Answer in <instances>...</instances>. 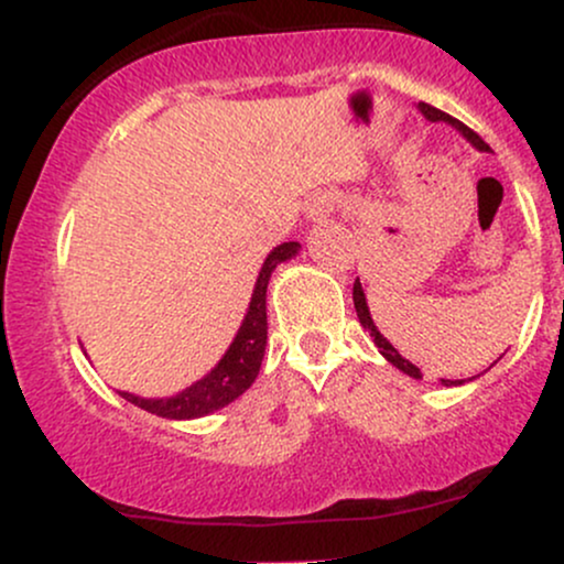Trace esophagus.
<instances>
[{"label":"esophagus","mask_w":564,"mask_h":564,"mask_svg":"<svg viewBox=\"0 0 564 564\" xmlns=\"http://www.w3.org/2000/svg\"><path fill=\"white\" fill-rule=\"evenodd\" d=\"M339 212V200L334 196H315L310 198L307 204V217L313 219V223H321V219H326L328 215H336Z\"/></svg>","instance_id":"esophagus-1"}]
</instances>
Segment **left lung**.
<instances>
[{"label":"left lung","mask_w":564,"mask_h":564,"mask_svg":"<svg viewBox=\"0 0 564 564\" xmlns=\"http://www.w3.org/2000/svg\"><path fill=\"white\" fill-rule=\"evenodd\" d=\"M419 111H422V116L426 121H445V124H451L453 129H456V132H462L464 138H467L471 145L477 148V151H490V145L488 142H485L480 134L477 132H471V129L467 127V124H462V121L458 119H453V116H448L445 111H440V108H435V106H426V102H419ZM352 302H355V313H358V321H360V326L366 328V332H371V336H373V345L379 347V352L384 355L387 360H390V364L394 366V368H400V371L403 373H408V377H413V379H422L424 373L419 371L416 366L411 364V360H405L403 355L398 352V349L392 347V341L387 339L384 334L379 332L377 328V323H373V318H371V310H368V302H366V294H364V286H360V281H355V286H352ZM475 379V377H471ZM443 381L445 387H456V384H464V379L462 381H453V379H440Z\"/></svg>","instance_id":"8db88e82"}]
</instances>
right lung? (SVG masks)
<instances>
[{
  "label": "right lung",
  "instance_id": "add662e5",
  "mask_svg": "<svg viewBox=\"0 0 564 564\" xmlns=\"http://www.w3.org/2000/svg\"><path fill=\"white\" fill-rule=\"evenodd\" d=\"M300 243L289 241L275 246L264 257L241 328H238L236 339L230 341L228 352L219 358V364L204 379L193 381L191 387L172 394V398H140V394L132 392H121V398L142 408V411L156 413L161 419H177V422L209 416V413L230 405L236 398H241L254 384L264 358V347H268V304L264 302H268L270 275H273L278 264L300 254Z\"/></svg>",
  "mask_w": 564,
  "mask_h": 564
}]
</instances>
